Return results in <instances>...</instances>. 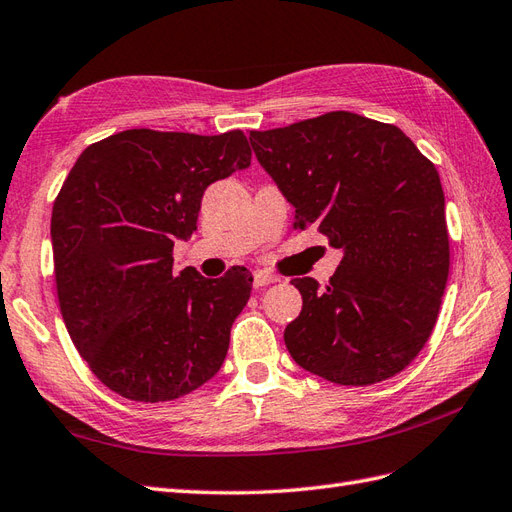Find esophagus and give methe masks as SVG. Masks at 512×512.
I'll use <instances>...</instances> for the list:
<instances>
[{
  "label": "esophagus",
  "mask_w": 512,
  "mask_h": 512,
  "mask_svg": "<svg viewBox=\"0 0 512 512\" xmlns=\"http://www.w3.org/2000/svg\"><path fill=\"white\" fill-rule=\"evenodd\" d=\"M276 281H279V276L272 274V272H266V270H255L253 272L255 287H266V285H272Z\"/></svg>",
  "instance_id": "34e87169"
}]
</instances>
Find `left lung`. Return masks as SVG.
Wrapping results in <instances>:
<instances>
[{"instance_id":"left-lung-1","label":"left lung","mask_w":512,"mask_h":512,"mask_svg":"<svg viewBox=\"0 0 512 512\" xmlns=\"http://www.w3.org/2000/svg\"><path fill=\"white\" fill-rule=\"evenodd\" d=\"M255 156L343 259L321 287L294 279L302 311L285 345L302 369L343 386L401 373L429 341L450 268L435 165L394 124L330 111L251 130Z\"/></svg>"}]
</instances>
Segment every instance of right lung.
<instances>
[{
	"label": "right lung",
	"instance_id": "right-lung-1",
	"mask_svg": "<svg viewBox=\"0 0 512 512\" xmlns=\"http://www.w3.org/2000/svg\"><path fill=\"white\" fill-rule=\"evenodd\" d=\"M251 165L242 130H122L81 152L53 203L57 300L87 367L141 403L173 401L212 379L253 276L173 270V242L197 231L206 188Z\"/></svg>",
	"mask_w": 512,
	"mask_h": 512
}]
</instances>
